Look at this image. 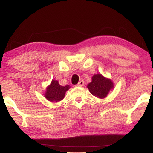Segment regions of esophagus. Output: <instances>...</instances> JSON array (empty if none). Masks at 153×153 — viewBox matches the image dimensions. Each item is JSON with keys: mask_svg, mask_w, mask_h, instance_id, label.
<instances>
[{"mask_svg": "<svg viewBox=\"0 0 153 153\" xmlns=\"http://www.w3.org/2000/svg\"><path fill=\"white\" fill-rule=\"evenodd\" d=\"M84 84H85V82H84V81H80L78 84H77V86L78 87H82L84 85Z\"/></svg>", "mask_w": 153, "mask_h": 153, "instance_id": "1", "label": "esophagus"}]
</instances>
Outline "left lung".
Listing matches in <instances>:
<instances>
[{"mask_svg":"<svg viewBox=\"0 0 153 153\" xmlns=\"http://www.w3.org/2000/svg\"><path fill=\"white\" fill-rule=\"evenodd\" d=\"M87 89L96 97L105 98L110 91L114 89V85L111 79L101 74H95L92 76V81L87 85Z\"/></svg>","mask_w":153,"mask_h":153,"instance_id":"1","label":"left lung"}]
</instances>
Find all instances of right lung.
Segmentation results:
<instances>
[{
    "instance_id": "right-lung-1",
    "label": "right lung",
    "mask_w": 153,
    "mask_h": 153,
    "mask_svg": "<svg viewBox=\"0 0 153 153\" xmlns=\"http://www.w3.org/2000/svg\"><path fill=\"white\" fill-rule=\"evenodd\" d=\"M71 87L69 85L61 86L58 81L53 79L51 83L46 87L44 95L47 100L51 102H58L64 98L66 92Z\"/></svg>"
}]
</instances>
